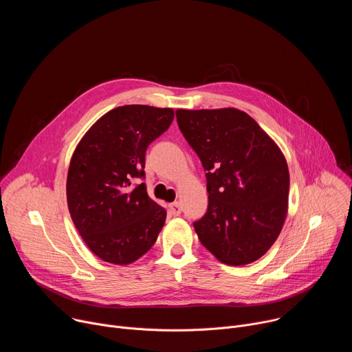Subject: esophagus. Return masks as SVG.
<instances>
[{
    "label": "esophagus",
    "instance_id": "esophagus-1",
    "mask_svg": "<svg viewBox=\"0 0 352 352\" xmlns=\"http://www.w3.org/2000/svg\"><path fill=\"white\" fill-rule=\"evenodd\" d=\"M181 212H182V209H181V205H179L178 202H174V204H171V205L168 206V213H170L171 216H179Z\"/></svg>",
    "mask_w": 352,
    "mask_h": 352
}]
</instances>
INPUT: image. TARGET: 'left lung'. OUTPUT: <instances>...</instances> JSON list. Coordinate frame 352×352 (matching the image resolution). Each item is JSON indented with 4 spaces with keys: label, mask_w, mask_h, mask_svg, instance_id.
I'll return each instance as SVG.
<instances>
[{
    "label": "left lung",
    "mask_w": 352,
    "mask_h": 352,
    "mask_svg": "<svg viewBox=\"0 0 352 352\" xmlns=\"http://www.w3.org/2000/svg\"><path fill=\"white\" fill-rule=\"evenodd\" d=\"M175 114L208 171V212L193 223L199 241L228 266L258 261L288 213L289 173L281 148L236 109H179Z\"/></svg>",
    "instance_id": "left-lung-1"
}]
</instances>
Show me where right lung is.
<instances>
[{
    "label": "right lung",
    "instance_id": "right-lung-1",
    "mask_svg": "<svg viewBox=\"0 0 352 352\" xmlns=\"http://www.w3.org/2000/svg\"><path fill=\"white\" fill-rule=\"evenodd\" d=\"M174 120L173 109L129 104L100 117L71 157L67 202L83 242L102 261L131 265L152 248L167 213L142 182L147 146Z\"/></svg>",
    "mask_w": 352,
    "mask_h": 352
}]
</instances>
